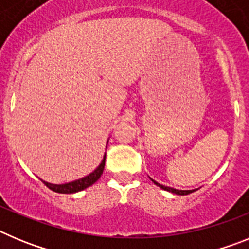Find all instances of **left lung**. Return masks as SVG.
Segmentation results:
<instances>
[{
    "instance_id": "8db88e82",
    "label": "left lung",
    "mask_w": 249,
    "mask_h": 249,
    "mask_svg": "<svg viewBox=\"0 0 249 249\" xmlns=\"http://www.w3.org/2000/svg\"><path fill=\"white\" fill-rule=\"evenodd\" d=\"M153 181V179H152ZM153 183L157 184L158 187H160L162 190L164 191H168V192H172V193H176V195H181V196H184V195H188V193H192V191H179V190H175V188H171V187H167V186H162V184L157 183L156 181H153Z\"/></svg>"
}]
</instances>
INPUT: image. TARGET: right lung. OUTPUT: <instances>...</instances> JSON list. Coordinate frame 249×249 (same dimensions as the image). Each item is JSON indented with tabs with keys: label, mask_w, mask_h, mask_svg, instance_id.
Instances as JSON below:
<instances>
[{
	"label": "right lung",
	"mask_w": 249,
	"mask_h": 249,
	"mask_svg": "<svg viewBox=\"0 0 249 249\" xmlns=\"http://www.w3.org/2000/svg\"><path fill=\"white\" fill-rule=\"evenodd\" d=\"M105 162H106V155L105 158L102 160L100 166L97 168L94 169L93 172L91 175L86 176V177L81 178V179H77V181L70 182V183H65V184H52V183H47V182L42 181L46 186L52 190L53 192L57 193H74V192H80V191L85 190L87 187L92 186L94 182L97 181L98 178L101 177L103 172V168H105Z\"/></svg>",
	"instance_id": "add662e5"
}]
</instances>
